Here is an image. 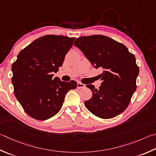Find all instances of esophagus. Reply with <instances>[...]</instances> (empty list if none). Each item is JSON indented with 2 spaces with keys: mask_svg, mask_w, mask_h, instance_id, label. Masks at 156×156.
Instances as JSON below:
<instances>
[{
  "mask_svg": "<svg viewBox=\"0 0 156 156\" xmlns=\"http://www.w3.org/2000/svg\"><path fill=\"white\" fill-rule=\"evenodd\" d=\"M84 87H85V84H82V82H78V86H77V87H78V88H84Z\"/></svg>",
  "mask_w": 156,
  "mask_h": 156,
  "instance_id": "34e87169",
  "label": "esophagus"
}]
</instances>
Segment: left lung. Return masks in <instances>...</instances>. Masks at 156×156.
<instances>
[{
  "instance_id": "left-lung-1",
  "label": "left lung",
  "mask_w": 156,
  "mask_h": 156,
  "mask_svg": "<svg viewBox=\"0 0 156 156\" xmlns=\"http://www.w3.org/2000/svg\"><path fill=\"white\" fill-rule=\"evenodd\" d=\"M74 46L84 53L94 68L103 70L102 80L97 89L87 84L93 93L91 99L84 102L92 114L102 119L117 116L127 108L136 88L139 68L136 59L125 45L108 36H82Z\"/></svg>"
}]
</instances>
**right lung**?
<instances>
[{
  "instance_id": "obj_1",
  "label": "right lung",
  "mask_w": 156,
  "mask_h": 156,
  "mask_svg": "<svg viewBox=\"0 0 156 156\" xmlns=\"http://www.w3.org/2000/svg\"><path fill=\"white\" fill-rule=\"evenodd\" d=\"M75 40L60 35L42 36L21 50L12 64L15 96L32 118L45 120L54 116L68 90L77 87L74 80L53 79Z\"/></svg>"
}]
</instances>
